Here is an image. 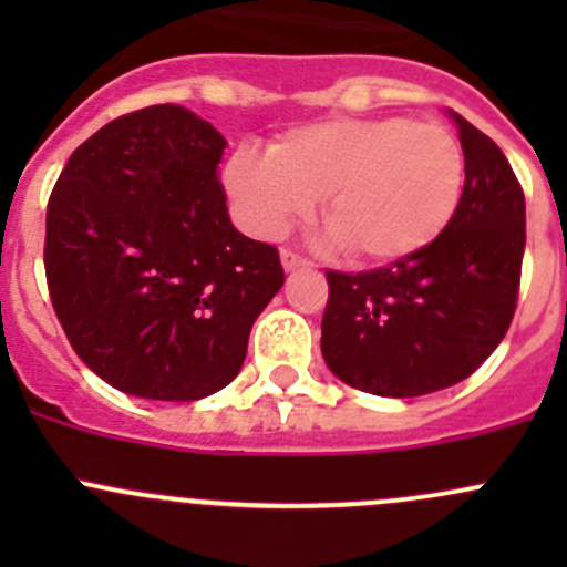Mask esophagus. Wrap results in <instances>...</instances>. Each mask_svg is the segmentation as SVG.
Here are the masks:
<instances>
[{"mask_svg": "<svg viewBox=\"0 0 567 567\" xmlns=\"http://www.w3.org/2000/svg\"><path fill=\"white\" fill-rule=\"evenodd\" d=\"M279 260H282L285 271H299V268H310V262H307L305 257H299L296 251H290V249L279 251Z\"/></svg>", "mask_w": 567, "mask_h": 567, "instance_id": "34e87169", "label": "esophagus"}]
</instances>
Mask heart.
<instances>
[{"label":"heart","mask_w":567,"mask_h":567,"mask_svg":"<svg viewBox=\"0 0 567 567\" xmlns=\"http://www.w3.org/2000/svg\"><path fill=\"white\" fill-rule=\"evenodd\" d=\"M221 181L255 236H285L320 197L329 238L348 260L394 262L453 221L466 158L458 136L439 123L320 120L290 128L271 151L238 145Z\"/></svg>","instance_id":"obj_1"}]
</instances>
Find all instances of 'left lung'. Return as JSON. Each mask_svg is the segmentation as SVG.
<instances>
[{"mask_svg": "<svg viewBox=\"0 0 567 567\" xmlns=\"http://www.w3.org/2000/svg\"><path fill=\"white\" fill-rule=\"evenodd\" d=\"M447 114L466 158L453 221L392 266L326 274L320 353L337 379L379 398H420L468 379L516 312L524 192L496 142L453 109Z\"/></svg>", "mask_w": 567, "mask_h": 567, "instance_id": "8db88e82", "label": "left lung"}]
</instances>
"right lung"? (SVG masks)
<instances>
[{"label":"right lung","mask_w":567,"mask_h":567,"mask_svg":"<svg viewBox=\"0 0 567 567\" xmlns=\"http://www.w3.org/2000/svg\"><path fill=\"white\" fill-rule=\"evenodd\" d=\"M225 147L192 109L147 106L79 145L51 192V305L114 390L173 403L225 390L285 285L279 251L230 221Z\"/></svg>","instance_id":"add662e5"}]
</instances>
